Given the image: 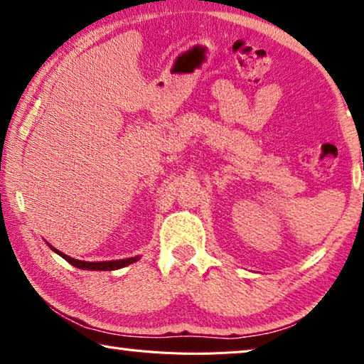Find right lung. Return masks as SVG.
<instances>
[{
    "label": "right lung",
    "instance_id": "obj_1",
    "mask_svg": "<svg viewBox=\"0 0 364 364\" xmlns=\"http://www.w3.org/2000/svg\"><path fill=\"white\" fill-rule=\"evenodd\" d=\"M51 250L56 252L58 255H60L64 260L69 262L73 267H77L80 269H90V271H114V269H120L125 268L128 264H132L134 262L139 260V257H130V258H123V260H109V262H83V260H77V258H72L69 255L63 254V252L54 249L51 244H48Z\"/></svg>",
    "mask_w": 364,
    "mask_h": 364
}]
</instances>
